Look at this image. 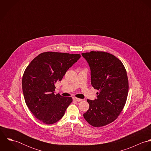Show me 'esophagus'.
Wrapping results in <instances>:
<instances>
[{
	"instance_id": "1",
	"label": "esophagus",
	"mask_w": 151,
	"mask_h": 151,
	"mask_svg": "<svg viewBox=\"0 0 151 151\" xmlns=\"http://www.w3.org/2000/svg\"><path fill=\"white\" fill-rule=\"evenodd\" d=\"M73 99V100H74V101H77V102H80V101H83V99H79V98H76V97H74Z\"/></svg>"
}]
</instances>
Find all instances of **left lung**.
<instances>
[{"instance_id":"obj_1","label":"left lung","mask_w":151,"mask_h":151,"mask_svg":"<svg viewBox=\"0 0 151 151\" xmlns=\"http://www.w3.org/2000/svg\"><path fill=\"white\" fill-rule=\"evenodd\" d=\"M82 56L90 67L91 85L99 91L96 99H87L89 108L83 116L91 126H104L115 120L125 105L129 91L127 72L122 62L107 52L91 51Z\"/></svg>"}]
</instances>
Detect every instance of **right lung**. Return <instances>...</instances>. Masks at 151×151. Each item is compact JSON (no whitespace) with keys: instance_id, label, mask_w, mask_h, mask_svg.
Here are the masks:
<instances>
[{"instance_id":"obj_1","label":"right lung","mask_w":151,"mask_h":151,"mask_svg":"<svg viewBox=\"0 0 151 151\" xmlns=\"http://www.w3.org/2000/svg\"><path fill=\"white\" fill-rule=\"evenodd\" d=\"M80 57V54L43 52L26 68L22 79L24 99L34 116L44 123L58 122L72 102L71 97L55 94V84Z\"/></svg>"}]
</instances>
